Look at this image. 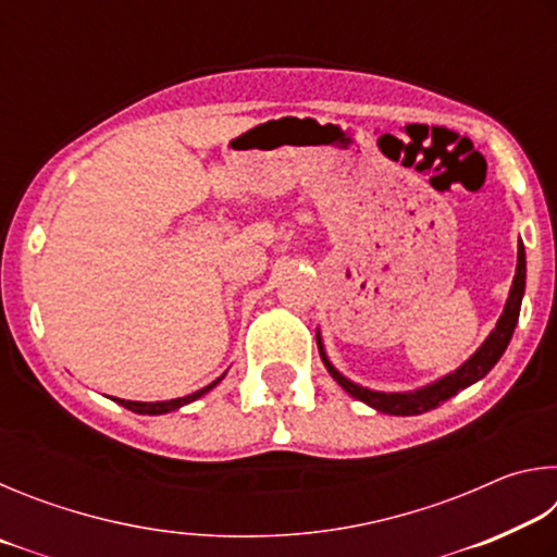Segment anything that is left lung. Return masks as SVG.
Masks as SVG:
<instances>
[{"instance_id": "obj_1", "label": "left lung", "mask_w": 557, "mask_h": 557, "mask_svg": "<svg viewBox=\"0 0 557 557\" xmlns=\"http://www.w3.org/2000/svg\"><path fill=\"white\" fill-rule=\"evenodd\" d=\"M525 295V248L523 240H518V262H516V275H513V285L508 289V299L504 305V314L498 317L496 326L492 329V334L486 336V342L471 354L465 363L459 366L457 371H451L442 379L432 381L422 388L414 391H398V393H385V391H371L363 388V385L354 383L351 379H346L344 373H338L336 366L329 361V356L324 351V342H322V332L317 329V346H319V356L326 366V371L332 373V379L342 385V388L351 395V398L361 400L366 405H371L373 410L385 412V414H422L432 408H437L440 403L449 400L451 395H457L459 391L469 388L471 383L482 381L484 375L494 369L498 363V358L504 356L508 342H511L513 329L518 324V314H521V301Z\"/></svg>"}]
</instances>
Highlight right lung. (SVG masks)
<instances>
[{"mask_svg": "<svg viewBox=\"0 0 557 557\" xmlns=\"http://www.w3.org/2000/svg\"><path fill=\"white\" fill-rule=\"evenodd\" d=\"M223 379H225V373L221 375V379H215L213 383L206 385V388L196 391V393H191V395H184V398H174V400H159V403H139V400H122V398H112V400L120 403L122 408L137 412V414H164V412H174V410H178V408H184V405H188V403L199 400L201 395L213 391L215 385H219Z\"/></svg>", "mask_w": 557, "mask_h": 557, "instance_id": "add662e5", "label": "right lung"}]
</instances>
